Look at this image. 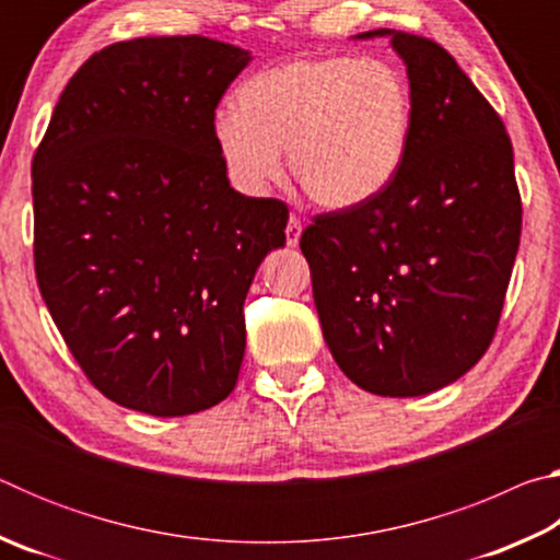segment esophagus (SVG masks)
I'll list each match as a JSON object with an SVG mask.
<instances>
[{
  "label": "esophagus",
  "mask_w": 560,
  "mask_h": 560,
  "mask_svg": "<svg viewBox=\"0 0 560 560\" xmlns=\"http://www.w3.org/2000/svg\"><path fill=\"white\" fill-rule=\"evenodd\" d=\"M301 230H303L301 220H299V217L291 214V217H289V224H287V244H289V246H296V244H299Z\"/></svg>",
  "instance_id": "34e87169"
}]
</instances>
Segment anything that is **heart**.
<instances>
[{
	"instance_id": "b5f03b06",
	"label": "heart",
	"mask_w": 560,
	"mask_h": 560,
	"mask_svg": "<svg viewBox=\"0 0 560 560\" xmlns=\"http://www.w3.org/2000/svg\"><path fill=\"white\" fill-rule=\"evenodd\" d=\"M412 130V91L397 66L355 56H299L254 73L212 136L232 183L267 192L289 170L311 200L358 207L393 183Z\"/></svg>"
}]
</instances>
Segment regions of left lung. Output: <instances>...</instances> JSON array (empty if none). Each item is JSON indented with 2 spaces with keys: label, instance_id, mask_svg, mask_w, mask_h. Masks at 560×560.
<instances>
[{
  "label": "left lung",
  "instance_id": "left-lung-1",
  "mask_svg": "<svg viewBox=\"0 0 560 560\" xmlns=\"http://www.w3.org/2000/svg\"><path fill=\"white\" fill-rule=\"evenodd\" d=\"M393 36L412 91L405 160L381 195L316 214L301 234L324 338L358 387L417 397L479 363L521 240L514 150L454 56Z\"/></svg>",
  "mask_w": 560,
  "mask_h": 560
}]
</instances>
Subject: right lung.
Segmentation results:
<instances>
[{"mask_svg": "<svg viewBox=\"0 0 560 560\" xmlns=\"http://www.w3.org/2000/svg\"><path fill=\"white\" fill-rule=\"evenodd\" d=\"M249 51L207 36L110 44L66 83L32 163L34 269L75 363L155 417L222 402L244 299L289 207L230 187L212 126Z\"/></svg>", "mask_w": 560, "mask_h": 560, "instance_id": "1", "label": "right lung"}]
</instances>
